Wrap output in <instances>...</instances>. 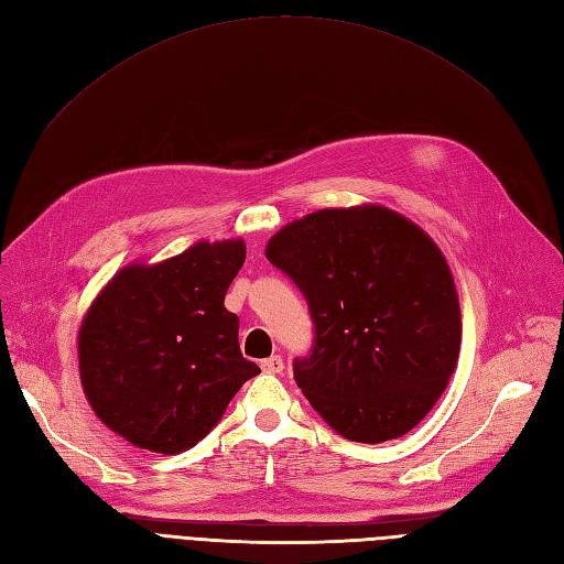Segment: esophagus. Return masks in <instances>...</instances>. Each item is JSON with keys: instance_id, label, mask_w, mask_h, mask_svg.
I'll return each instance as SVG.
<instances>
[{"instance_id": "obj_1", "label": "esophagus", "mask_w": 564, "mask_h": 564, "mask_svg": "<svg viewBox=\"0 0 564 564\" xmlns=\"http://www.w3.org/2000/svg\"><path fill=\"white\" fill-rule=\"evenodd\" d=\"M261 369L265 373H282L284 371V360L280 355H272L268 360H261Z\"/></svg>"}]
</instances>
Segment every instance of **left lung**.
Returning a JSON list of instances; mask_svg holds the SVG:
<instances>
[{
	"mask_svg": "<svg viewBox=\"0 0 564 564\" xmlns=\"http://www.w3.org/2000/svg\"><path fill=\"white\" fill-rule=\"evenodd\" d=\"M265 259L308 299L315 344L294 379L352 442L409 433L458 362L460 308L445 253L381 204L319 209L270 237Z\"/></svg>",
	"mask_w": 564,
	"mask_h": 564,
	"instance_id": "left-lung-1",
	"label": "left lung"
}]
</instances>
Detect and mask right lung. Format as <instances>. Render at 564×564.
Returning <instances> with one entry per match:
<instances>
[{"label":"right lung","mask_w":564,"mask_h":564,"mask_svg":"<svg viewBox=\"0 0 564 564\" xmlns=\"http://www.w3.org/2000/svg\"><path fill=\"white\" fill-rule=\"evenodd\" d=\"M245 240H199L160 263H129L84 313L79 381L94 414L139 449L181 454L261 369L245 360L224 301Z\"/></svg>","instance_id":"right-lung-1"}]
</instances>
